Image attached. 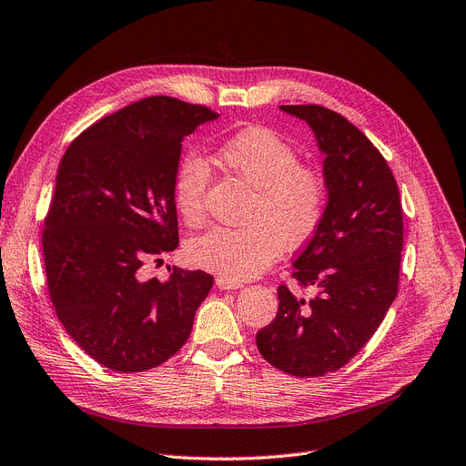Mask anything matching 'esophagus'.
<instances>
[{
  "label": "esophagus",
  "instance_id": "esophagus-1",
  "mask_svg": "<svg viewBox=\"0 0 466 466\" xmlns=\"http://www.w3.org/2000/svg\"><path fill=\"white\" fill-rule=\"evenodd\" d=\"M217 288L218 289H239L241 283L239 281H234V279H228V278H217Z\"/></svg>",
  "mask_w": 466,
  "mask_h": 466
}]
</instances>
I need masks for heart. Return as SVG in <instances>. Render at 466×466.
I'll return each mask as SVG.
<instances>
[{"mask_svg":"<svg viewBox=\"0 0 466 466\" xmlns=\"http://www.w3.org/2000/svg\"><path fill=\"white\" fill-rule=\"evenodd\" d=\"M220 166L253 188L248 227H217L194 238L192 265L234 281L249 279L279 255L281 244L299 248L319 228L328 208V178L316 166L299 164L297 148L268 127H246L222 138L215 150ZM211 169L188 154L178 161L173 201L190 227L206 220Z\"/></svg>","mask_w":466,"mask_h":466,"instance_id":"heart-1","label":"heart"}]
</instances>
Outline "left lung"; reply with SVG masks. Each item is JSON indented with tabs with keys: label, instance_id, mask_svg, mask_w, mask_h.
Masks as SVG:
<instances>
[{
	"label": "left lung",
	"instance_id": "left-lung-1",
	"mask_svg": "<svg viewBox=\"0 0 466 466\" xmlns=\"http://www.w3.org/2000/svg\"><path fill=\"white\" fill-rule=\"evenodd\" d=\"M279 108L305 119L326 154L328 208L291 274L318 293L279 286L278 314L257 333V349L283 373L321 377L363 349L398 295L401 199L387 159L347 117L318 105Z\"/></svg>",
	"mask_w": 466,
	"mask_h": 466
}]
</instances>
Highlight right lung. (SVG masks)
<instances>
[{
	"label": "right lung",
	"instance_id": "add662e5",
	"mask_svg": "<svg viewBox=\"0 0 466 466\" xmlns=\"http://www.w3.org/2000/svg\"><path fill=\"white\" fill-rule=\"evenodd\" d=\"M215 117L148 96L98 119L60 159L42 232L47 289L77 347L112 371H147L183 349L213 288L204 270L173 267L159 281L140 268L178 246L180 143Z\"/></svg>",
	"mask_w": 466,
	"mask_h": 466
}]
</instances>
